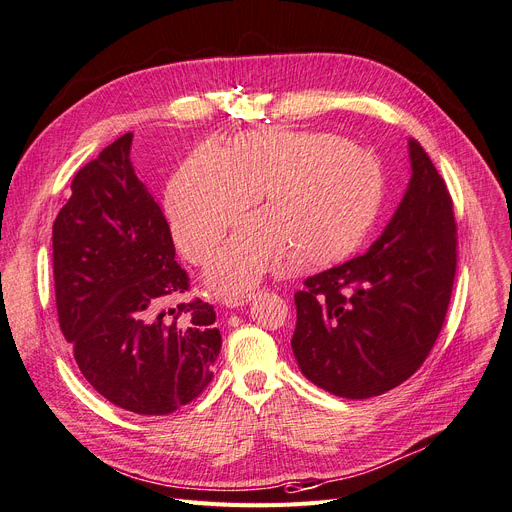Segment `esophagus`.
Returning <instances> with one entry per match:
<instances>
[{"label": "esophagus", "mask_w": 512, "mask_h": 512, "mask_svg": "<svg viewBox=\"0 0 512 512\" xmlns=\"http://www.w3.org/2000/svg\"><path fill=\"white\" fill-rule=\"evenodd\" d=\"M255 297V293H246V295H227V297H223V304L227 306V308H242V306H246L249 304V301Z\"/></svg>", "instance_id": "1"}]
</instances>
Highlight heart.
I'll list each match as a JSON object with an SVG mask.
<instances>
[{"mask_svg":"<svg viewBox=\"0 0 512 512\" xmlns=\"http://www.w3.org/2000/svg\"><path fill=\"white\" fill-rule=\"evenodd\" d=\"M382 187L380 162L342 137L259 130L230 149L200 145L170 183L166 213L183 255L200 263L263 189L266 211L246 217L206 266L215 289L240 291L299 255L306 263L346 255L373 223Z\"/></svg>","mask_w":512,"mask_h":512,"instance_id":"heart-1","label":"heart"}]
</instances>
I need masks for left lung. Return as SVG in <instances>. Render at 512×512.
I'll return each instance as SVG.
<instances>
[{"label": "left lung", "mask_w": 512, "mask_h": 512, "mask_svg": "<svg viewBox=\"0 0 512 512\" xmlns=\"http://www.w3.org/2000/svg\"><path fill=\"white\" fill-rule=\"evenodd\" d=\"M407 192L365 255L306 278L295 293V361L342 399L384 394L422 367L456 278V221L445 181L409 139Z\"/></svg>", "instance_id": "1"}]
</instances>
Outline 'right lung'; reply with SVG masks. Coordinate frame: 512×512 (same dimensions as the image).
<instances>
[{
    "label": "right lung",
    "mask_w": 512,
    "mask_h": 512,
    "mask_svg": "<svg viewBox=\"0 0 512 512\" xmlns=\"http://www.w3.org/2000/svg\"><path fill=\"white\" fill-rule=\"evenodd\" d=\"M132 132L71 181L52 225L59 325L86 382L113 405L168 415L213 380L215 310L189 289L170 227L130 162Z\"/></svg>",
    "instance_id": "1"
}]
</instances>
